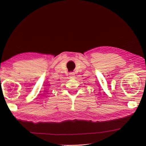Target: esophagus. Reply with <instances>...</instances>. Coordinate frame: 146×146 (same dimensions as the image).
Listing matches in <instances>:
<instances>
[{"label": "esophagus", "mask_w": 146, "mask_h": 146, "mask_svg": "<svg viewBox=\"0 0 146 146\" xmlns=\"http://www.w3.org/2000/svg\"><path fill=\"white\" fill-rule=\"evenodd\" d=\"M70 76H71V77H74V76H75V73H74V72L70 73Z\"/></svg>", "instance_id": "obj_1"}]
</instances>
